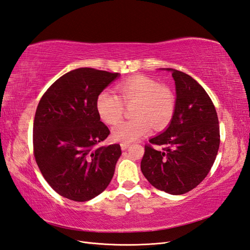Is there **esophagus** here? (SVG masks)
<instances>
[{"instance_id": "obj_1", "label": "esophagus", "mask_w": 250, "mask_h": 250, "mask_svg": "<svg viewBox=\"0 0 250 250\" xmlns=\"http://www.w3.org/2000/svg\"><path fill=\"white\" fill-rule=\"evenodd\" d=\"M120 146H121V150H125V149H127V146H129V144L121 143V144H120Z\"/></svg>"}]
</instances>
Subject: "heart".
<instances>
[{"label":"heart","mask_w":250,"mask_h":250,"mask_svg":"<svg viewBox=\"0 0 250 250\" xmlns=\"http://www.w3.org/2000/svg\"><path fill=\"white\" fill-rule=\"evenodd\" d=\"M117 93L101 92L96 100L99 117L107 125L123 119L125 106H132L133 118L114 127L112 137L116 142L131 143L148 135L152 125L157 130L167 126L175 112V96L168 86L148 76L130 77L117 84Z\"/></svg>","instance_id":"b5f03b06"}]
</instances>
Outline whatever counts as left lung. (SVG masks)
Wrapping results in <instances>:
<instances>
[{
  "label": "left lung",
  "mask_w": 250,
  "mask_h": 250,
  "mask_svg": "<svg viewBox=\"0 0 250 250\" xmlns=\"http://www.w3.org/2000/svg\"><path fill=\"white\" fill-rule=\"evenodd\" d=\"M171 72L176 87L173 118L167 130L145 145L140 169L152 186L180 195L209 173L219 151L220 125L213 102L200 83L180 70Z\"/></svg>",
  "instance_id": "obj_1"
}]
</instances>
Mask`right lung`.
<instances>
[{
    "instance_id": "obj_1",
    "label": "right lung",
    "mask_w": 250,
    "mask_h": 250,
    "mask_svg": "<svg viewBox=\"0 0 250 250\" xmlns=\"http://www.w3.org/2000/svg\"><path fill=\"white\" fill-rule=\"evenodd\" d=\"M119 73L89 67L64 74L38 104L33 132L34 156L57 193L86 202L108 186L121 155L120 145L101 143L110 135L96 108L98 95Z\"/></svg>"
}]
</instances>
